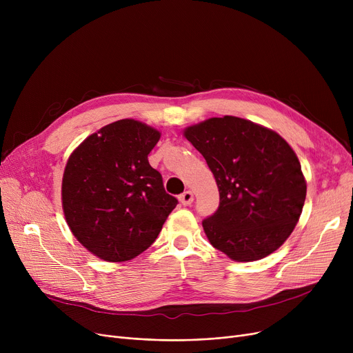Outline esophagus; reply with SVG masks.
<instances>
[{"instance_id": "esophagus-1", "label": "esophagus", "mask_w": 353, "mask_h": 353, "mask_svg": "<svg viewBox=\"0 0 353 353\" xmlns=\"http://www.w3.org/2000/svg\"><path fill=\"white\" fill-rule=\"evenodd\" d=\"M179 200H180V203H181L183 206H190L192 203H193V200H194V196H193V193L190 190H188V192H184L183 194L179 196Z\"/></svg>"}]
</instances>
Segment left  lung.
<instances>
[{
    "mask_svg": "<svg viewBox=\"0 0 353 353\" xmlns=\"http://www.w3.org/2000/svg\"><path fill=\"white\" fill-rule=\"evenodd\" d=\"M212 170L217 212L203 220L213 248L232 261L253 262L279 249L298 225L306 180L298 156L273 130L234 116L183 130Z\"/></svg>",
    "mask_w": 353,
    "mask_h": 353,
    "instance_id": "8db88e82",
    "label": "left lung"
}]
</instances>
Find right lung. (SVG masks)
I'll list each match as a JSON object with an SVG mask.
<instances>
[{
  "label": "right lung",
  "mask_w": 353,
  "mask_h": 353,
  "mask_svg": "<svg viewBox=\"0 0 353 353\" xmlns=\"http://www.w3.org/2000/svg\"><path fill=\"white\" fill-rule=\"evenodd\" d=\"M159 130L123 119L90 134L65 164L61 201L79 242L105 262H127L159 236L177 205L147 156Z\"/></svg>",
  "instance_id": "add662e5"
}]
</instances>
